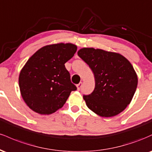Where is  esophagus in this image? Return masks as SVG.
Masks as SVG:
<instances>
[{"label": "esophagus", "instance_id": "esophagus-1", "mask_svg": "<svg viewBox=\"0 0 152 152\" xmlns=\"http://www.w3.org/2000/svg\"><path fill=\"white\" fill-rule=\"evenodd\" d=\"M81 87H82V82H80V83H78V84H77V88H78V90L81 89Z\"/></svg>", "mask_w": 152, "mask_h": 152}]
</instances>
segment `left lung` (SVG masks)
<instances>
[{"label": "left lung", "instance_id": "1", "mask_svg": "<svg viewBox=\"0 0 152 152\" xmlns=\"http://www.w3.org/2000/svg\"><path fill=\"white\" fill-rule=\"evenodd\" d=\"M78 56L94 72L95 88L83 95L87 106L103 117H111L130 104L137 87L138 78L133 66L121 54L93 48H83Z\"/></svg>", "mask_w": 152, "mask_h": 152}]
</instances>
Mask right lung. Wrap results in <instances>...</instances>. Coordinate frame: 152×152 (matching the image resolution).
<instances>
[{
    "instance_id": "1",
    "label": "right lung",
    "mask_w": 152,
    "mask_h": 152,
    "mask_svg": "<svg viewBox=\"0 0 152 152\" xmlns=\"http://www.w3.org/2000/svg\"><path fill=\"white\" fill-rule=\"evenodd\" d=\"M76 50L71 43L49 45L40 48L26 62L19 75V87L24 102L35 112L54 113L77 89L65 67Z\"/></svg>"
}]
</instances>
